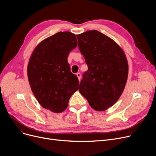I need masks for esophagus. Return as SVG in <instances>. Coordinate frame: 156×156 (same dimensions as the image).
Masks as SVG:
<instances>
[{
  "mask_svg": "<svg viewBox=\"0 0 156 156\" xmlns=\"http://www.w3.org/2000/svg\"><path fill=\"white\" fill-rule=\"evenodd\" d=\"M76 76H77L78 78L79 82H80V79H81V74H80V73H76Z\"/></svg>",
  "mask_w": 156,
  "mask_h": 156,
  "instance_id": "esophagus-1",
  "label": "esophagus"
}]
</instances>
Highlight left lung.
Returning <instances> with one entry per match:
<instances>
[{"instance_id":"1","label":"left lung","mask_w":156,"mask_h":156,"mask_svg":"<svg viewBox=\"0 0 156 156\" xmlns=\"http://www.w3.org/2000/svg\"><path fill=\"white\" fill-rule=\"evenodd\" d=\"M76 37L88 66L79 91L93 109L105 111L117 102L124 91L128 76L126 55L115 41L96 30Z\"/></svg>"}]
</instances>
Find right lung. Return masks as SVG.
Returning <instances> with one entry per match:
<instances>
[{"instance_id":"add662e5","label":"right lung","mask_w":156,"mask_h":156,"mask_svg":"<svg viewBox=\"0 0 156 156\" xmlns=\"http://www.w3.org/2000/svg\"><path fill=\"white\" fill-rule=\"evenodd\" d=\"M77 44L74 34L59 32L39 43L29 59L27 76L31 90L38 103L52 112H64L78 90V77L71 72L67 62L69 52Z\"/></svg>"}]
</instances>
